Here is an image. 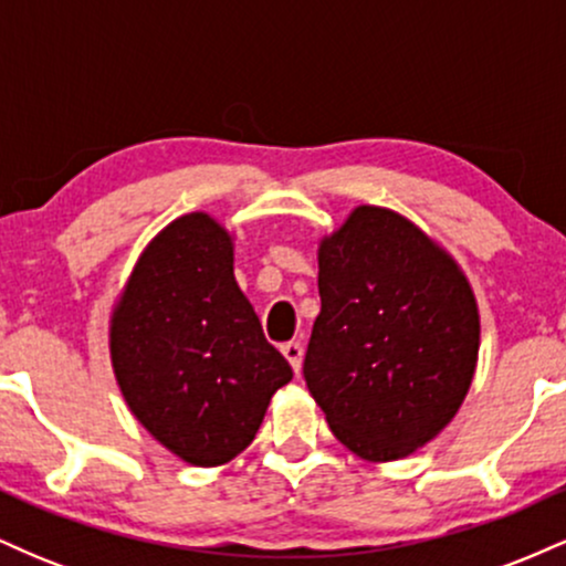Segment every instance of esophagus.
I'll return each instance as SVG.
<instances>
[{
	"instance_id": "obj_1",
	"label": "esophagus",
	"mask_w": 566,
	"mask_h": 566,
	"mask_svg": "<svg viewBox=\"0 0 566 566\" xmlns=\"http://www.w3.org/2000/svg\"><path fill=\"white\" fill-rule=\"evenodd\" d=\"M282 354L287 356V361L292 365V369H295V373H301V361H303V346H301V343H297V340L284 343Z\"/></svg>"
}]
</instances>
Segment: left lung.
<instances>
[{"instance_id": "8db88e82", "label": "left lung", "mask_w": 566, "mask_h": 566, "mask_svg": "<svg viewBox=\"0 0 566 566\" xmlns=\"http://www.w3.org/2000/svg\"><path fill=\"white\" fill-rule=\"evenodd\" d=\"M319 297L305 386L348 450L407 458L469 394L479 311L463 271L407 218L365 205L319 247Z\"/></svg>"}]
</instances>
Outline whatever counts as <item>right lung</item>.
Listing matches in <instances>:
<instances>
[{
    "label": "right lung",
    "instance_id": "add662e5",
    "mask_svg": "<svg viewBox=\"0 0 566 566\" xmlns=\"http://www.w3.org/2000/svg\"><path fill=\"white\" fill-rule=\"evenodd\" d=\"M112 361L135 418L191 465L237 458L292 380L233 279L231 237L205 212L146 247L114 311Z\"/></svg>",
    "mask_w": 566,
    "mask_h": 566
}]
</instances>
